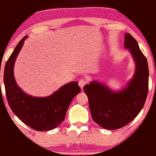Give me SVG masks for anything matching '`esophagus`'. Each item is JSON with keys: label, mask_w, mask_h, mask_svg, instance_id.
Masks as SVG:
<instances>
[{"label": "esophagus", "mask_w": 156, "mask_h": 156, "mask_svg": "<svg viewBox=\"0 0 156 156\" xmlns=\"http://www.w3.org/2000/svg\"><path fill=\"white\" fill-rule=\"evenodd\" d=\"M87 80H85V79H81V80H79L78 84H79V86H80V87L81 88V89H83L85 84H87Z\"/></svg>", "instance_id": "obj_1"}]
</instances>
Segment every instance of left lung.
Segmentation results:
<instances>
[{"instance_id": "left-lung-1", "label": "left lung", "mask_w": 156, "mask_h": 156, "mask_svg": "<svg viewBox=\"0 0 156 156\" xmlns=\"http://www.w3.org/2000/svg\"><path fill=\"white\" fill-rule=\"evenodd\" d=\"M124 47L131 54L135 64L133 77L125 87L115 91L94 80L84 87L93 121L110 130L121 128L133 121L143 108L148 92L147 59L129 33L125 34Z\"/></svg>"}]
</instances>
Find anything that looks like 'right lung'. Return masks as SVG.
<instances>
[{
    "mask_svg": "<svg viewBox=\"0 0 156 156\" xmlns=\"http://www.w3.org/2000/svg\"><path fill=\"white\" fill-rule=\"evenodd\" d=\"M27 38L26 35L19 41L6 63L4 82L6 98L14 114L25 125L39 131L52 130L64 120L72 101L81 89L74 81L48 97H32L23 91L15 79L14 66Z\"/></svg>",
    "mask_w": 156,
    "mask_h": 156,
    "instance_id": "add662e5",
    "label": "right lung"
}]
</instances>
